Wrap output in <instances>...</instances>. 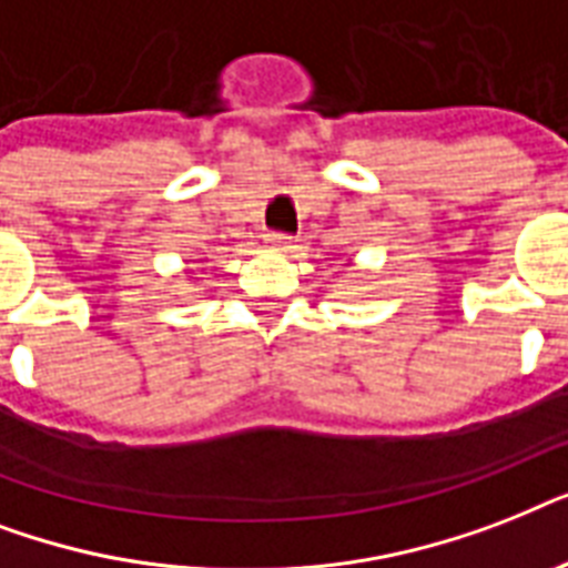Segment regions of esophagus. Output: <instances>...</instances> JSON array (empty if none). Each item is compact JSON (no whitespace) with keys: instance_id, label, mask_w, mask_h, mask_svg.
I'll list each match as a JSON object with an SVG mask.
<instances>
[{"instance_id":"1","label":"esophagus","mask_w":568,"mask_h":568,"mask_svg":"<svg viewBox=\"0 0 568 568\" xmlns=\"http://www.w3.org/2000/svg\"><path fill=\"white\" fill-rule=\"evenodd\" d=\"M265 244L271 250H276V253H292V250H297V241L292 235H280V232H267Z\"/></svg>"}]
</instances>
